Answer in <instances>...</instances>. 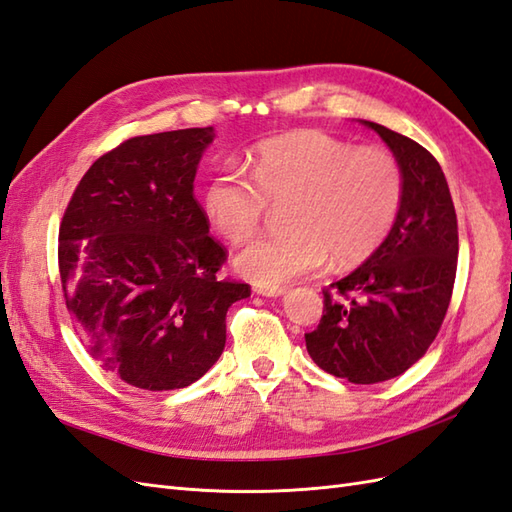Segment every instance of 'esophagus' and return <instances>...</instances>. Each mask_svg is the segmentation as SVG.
Wrapping results in <instances>:
<instances>
[{
	"mask_svg": "<svg viewBox=\"0 0 512 512\" xmlns=\"http://www.w3.org/2000/svg\"><path fill=\"white\" fill-rule=\"evenodd\" d=\"M253 292L259 296H268V298H279L285 294V287H266V285H253Z\"/></svg>",
	"mask_w": 512,
	"mask_h": 512,
	"instance_id": "obj_1",
	"label": "esophagus"
}]
</instances>
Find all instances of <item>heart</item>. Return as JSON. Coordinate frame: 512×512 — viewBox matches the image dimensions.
<instances>
[{"label": "heart", "instance_id": "1", "mask_svg": "<svg viewBox=\"0 0 512 512\" xmlns=\"http://www.w3.org/2000/svg\"><path fill=\"white\" fill-rule=\"evenodd\" d=\"M251 177L218 168L203 190V212L222 238L240 244L257 233L268 201L285 203V231L248 244L235 268L255 285L279 287L326 259L350 266L370 257L393 229L404 194L396 157L352 147L320 129L270 138L248 155Z\"/></svg>", "mask_w": 512, "mask_h": 512}]
</instances>
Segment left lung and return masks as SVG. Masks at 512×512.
Here are the masks:
<instances>
[{
	"instance_id": "left-lung-1",
	"label": "left lung",
	"mask_w": 512,
	"mask_h": 512,
	"mask_svg": "<svg viewBox=\"0 0 512 512\" xmlns=\"http://www.w3.org/2000/svg\"><path fill=\"white\" fill-rule=\"evenodd\" d=\"M396 157L404 194L385 242L324 290V313L305 335L313 363L355 385L396 378L426 355L456 277V212L439 162L422 144L372 121Z\"/></svg>"
}]
</instances>
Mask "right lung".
<instances>
[{
  "label": "right lung",
  "instance_id": "1",
  "mask_svg": "<svg viewBox=\"0 0 512 512\" xmlns=\"http://www.w3.org/2000/svg\"><path fill=\"white\" fill-rule=\"evenodd\" d=\"M214 127L136 136L88 168L60 225L67 309L86 350L131 387H188L225 350L227 311L251 296L220 281L225 248L194 199Z\"/></svg>",
  "mask_w": 512,
  "mask_h": 512
}]
</instances>
